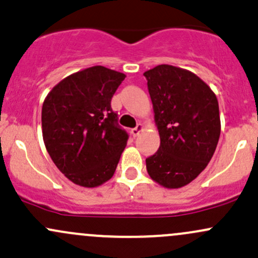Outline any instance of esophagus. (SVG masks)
<instances>
[{
    "label": "esophagus",
    "mask_w": 258,
    "mask_h": 258,
    "mask_svg": "<svg viewBox=\"0 0 258 258\" xmlns=\"http://www.w3.org/2000/svg\"><path fill=\"white\" fill-rule=\"evenodd\" d=\"M143 129H144V125H143V124H141V123H139V124H138L137 126H135L134 129H132V132H130V133H132V135H133V137H134V138H137L138 135H139L140 133L143 132Z\"/></svg>",
    "instance_id": "obj_1"
}]
</instances>
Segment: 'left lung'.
<instances>
[{
  "instance_id": "left-lung-1",
  "label": "left lung",
  "mask_w": 258,
  "mask_h": 258,
  "mask_svg": "<svg viewBox=\"0 0 258 258\" xmlns=\"http://www.w3.org/2000/svg\"><path fill=\"white\" fill-rule=\"evenodd\" d=\"M144 76L160 135V148L146 159V170L162 187L181 188L199 176L217 149V96L196 74L172 65H159Z\"/></svg>"
}]
</instances>
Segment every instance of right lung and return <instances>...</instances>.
Returning a JSON list of instances; mask_svg holds the SVG:
<instances>
[{"label":"right lung","mask_w":258,"mask_h":258,"mask_svg":"<svg viewBox=\"0 0 258 258\" xmlns=\"http://www.w3.org/2000/svg\"><path fill=\"white\" fill-rule=\"evenodd\" d=\"M125 75L92 66L65 77L45 97L41 132L52 162L75 184L109 181L128 141L110 108Z\"/></svg>","instance_id":"add662e5"}]
</instances>
